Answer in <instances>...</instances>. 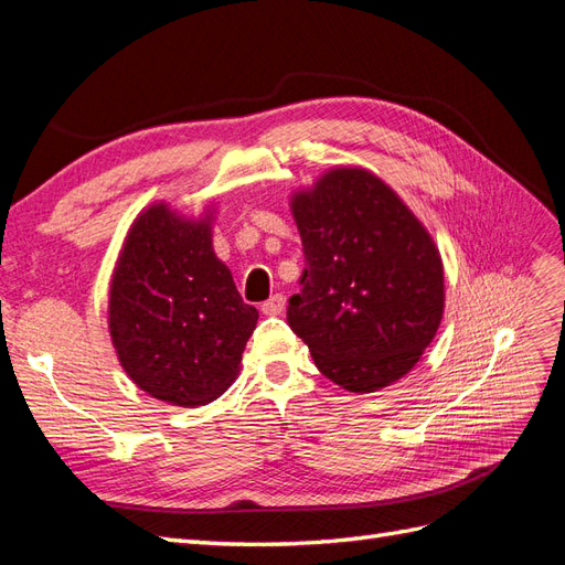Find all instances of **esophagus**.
I'll use <instances>...</instances> for the list:
<instances>
[{"label":"esophagus","mask_w":565,"mask_h":565,"mask_svg":"<svg viewBox=\"0 0 565 565\" xmlns=\"http://www.w3.org/2000/svg\"><path fill=\"white\" fill-rule=\"evenodd\" d=\"M285 311V297L282 295H273L262 303V313L264 316H280Z\"/></svg>","instance_id":"34e87169"}]
</instances>
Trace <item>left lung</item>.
Returning a JSON list of instances; mask_svg holds the SVG:
<instances>
[{
    "mask_svg": "<svg viewBox=\"0 0 565 565\" xmlns=\"http://www.w3.org/2000/svg\"><path fill=\"white\" fill-rule=\"evenodd\" d=\"M306 268L287 322L324 377L353 393L398 382L443 318V262L429 231L361 167H337L292 195Z\"/></svg>",
    "mask_w": 565,
    "mask_h": 565,
    "instance_id": "8db88e82",
    "label": "left lung"
}]
</instances>
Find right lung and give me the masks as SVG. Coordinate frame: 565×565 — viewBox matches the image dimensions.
<instances>
[{"mask_svg": "<svg viewBox=\"0 0 565 565\" xmlns=\"http://www.w3.org/2000/svg\"><path fill=\"white\" fill-rule=\"evenodd\" d=\"M259 311L212 247V210L185 218L164 202L131 224L113 270L108 330L119 365L148 396L207 405L241 372Z\"/></svg>", "mask_w": 565, "mask_h": 565, "instance_id": "1", "label": "right lung"}]
</instances>
